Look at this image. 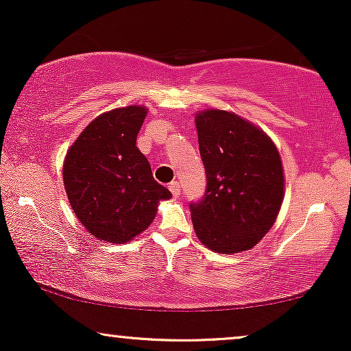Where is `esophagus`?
Here are the masks:
<instances>
[{
  "label": "esophagus",
  "mask_w": 351,
  "mask_h": 351,
  "mask_svg": "<svg viewBox=\"0 0 351 351\" xmlns=\"http://www.w3.org/2000/svg\"><path fill=\"white\" fill-rule=\"evenodd\" d=\"M169 190H171V193L174 195V196H179V193H180V184H179V182H177V180L171 182Z\"/></svg>",
  "instance_id": "34e87169"
}]
</instances>
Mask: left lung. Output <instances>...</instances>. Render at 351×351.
I'll use <instances>...</instances> for the list:
<instances>
[{
  "label": "left lung",
  "instance_id": "8db88e82",
  "mask_svg": "<svg viewBox=\"0 0 351 351\" xmlns=\"http://www.w3.org/2000/svg\"><path fill=\"white\" fill-rule=\"evenodd\" d=\"M196 131L208 179L203 198L190 203L196 237L215 252L251 249L280 213V153L262 129L225 110L196 114Z\"/></svg>",
  "mask_w": 351,
  "mask_h": 351
}]
</instances>
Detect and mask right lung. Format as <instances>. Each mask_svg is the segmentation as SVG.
Listing matches in <instances>:
<instances>
[{
  "label": "right lung",
  "mask_w": 351,
  "mask_h": 351,
  "mask_svg": "<svg viewBox=\"0 0 351 351\" xmlns=\"http://www.w3.org/2000/svg\"><path fill=\"white\" fill-rule=\"evenodd\" d=\"M145 107L100 114L70 147L64 184L70 206L95 238L126 243L153 222L171 191L153 179L150 162L136 147Z\"/></svg>",
  "instance_id": "1"
}]
</instances>
